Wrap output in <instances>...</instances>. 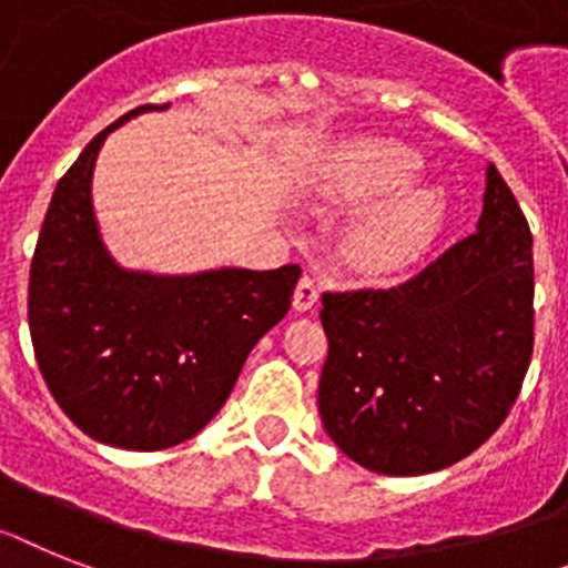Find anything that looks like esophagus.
I'll use <instances>...</instances> for the list:
<instances>
[{
  "label": "esophagus",
  "instance_id": "1",
  "mask_svg": "<svg viewBox=\"0 0 568 568\" xmlns=\"http://www.w3.org/2000/svg\"><path fill=\"white\" fill-rule=\"evenodd\" d=\"M317 300H321V285H317V280L314 276H303L297 288H294V308L297 312H308V308L317 306Z\"/></svg>",
  "mask_w": 568,
  "mask_h": 568
}]
</instances>
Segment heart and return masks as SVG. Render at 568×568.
<instances>
[{"mask_svg": "<svg viewBox=\"0 0 568 568\" xmlns=\"http://www.w3.org/2000/svg\"><path fill=\"white\" fill-rule=\"evenodd\" d=\"M422 170L418 152L395 141H355L332 155L317 193L366 204L343 233V256L361 274H389L416 262L447 222V193L409 184Z\"/></svg>", "mask_w": 568, "mask_h": 568, "instance_id": "1", "label": "heart"}]
</instances>
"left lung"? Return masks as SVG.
I'll return each mask as SVG.
<instances>
[{"label": "left lung", "instance_id": "left-lung-1", "mask_svg": "<svg viewBox=\"0 0 568 568\" xmlns=\"http://www.w3.org/2000/svg\"><path fill=\"white\" fill-rule=\"evenodd\" d=\"M531 231L485 170L476 233L387 292L323 294L317 407L361 468L422 476L474 454L505 422L535 346Z\"/></svg>", "mask_w": 568, "mask_h": 568}]
</instances>
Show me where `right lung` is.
<instances>
[{
	"label": "right lung",
	"mask_w": 568,
	"mask_h": 568,
	"mask_svg": "<svg viewBox=\"0 0 568 568\" xmlns=\"http://www.w3.org/2000/svg\"><path fill=\"white\" fill-rule=\"evenodd\" d=\"M57 181L31 260L28 326L54 402L85 436L164 450L195 436L227 402L242 364L292 306L297 265L150 274L118 265L100 236L92 173L109 132Z\"/></svg>",
	"instance_id": "obj_1"
}]
</instances>
